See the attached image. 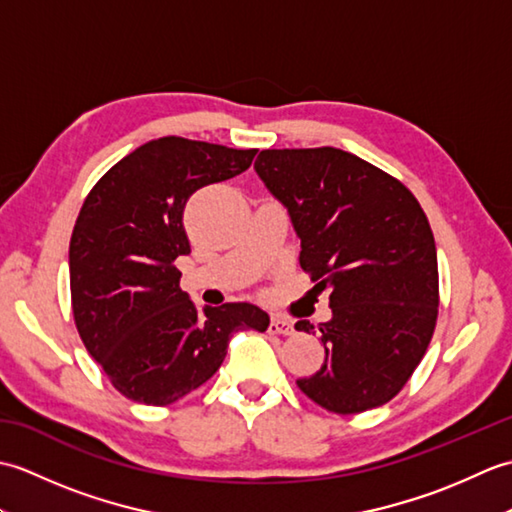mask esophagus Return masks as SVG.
<instances>
[{"mask_svg":"<svg viewBox=\"0 0 512 512\" xmlns=\"http://www.w3.org/2000/svg\"><path fill=\"white\" fill-rule=\"evenodd\" d=\"M268 332H270V334H284V336H290V334H295V325H292L290 319L279 317V314H275V317L270 319Z\"/></svg>","mask_w":512,"mask_h":512,"instance_id":"obj_1","label":"esophagus"}]
</instances>
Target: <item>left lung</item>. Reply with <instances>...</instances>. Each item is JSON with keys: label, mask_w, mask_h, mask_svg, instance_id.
Returning a JSON list of instances; mask_svg holds the SVG:
<instances>
[{"label": "left lung", "mask_w": 512, "mask_h": 512, "mask_svg": "<svg viewBox=\"0 0 512 512\" xmlns=\"http://www.w3.org/2000/svg\"><path fill=\"white\" fill-rule=\"evenodd\" d=\"M255 171L286 206L299 264L330 290L319 325L325 361L299 389L323 409L385 405L422 361L438 319V255L427 215L405 184L350 151L264 149ZM295 330L314 334L310 321Z\"/></svg>", "instance_id": "left-lung-1"}]
</instances>
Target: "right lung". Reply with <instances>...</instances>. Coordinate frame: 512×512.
<instances>
[{
	"label": "right lung",
	"instance_id": "obj_1",
	"mask_svg": "<svg viewBox=\"0 0 512 512\" xmlns=\"http://www.w3.org/2000/svg\"><path fill=\"white\" fill-rule=\"evenodd\" d=\"M255 154L180 136L149 140L85 198L70 239L74 323L123 396L171 405L220 369L233 332H266L270 317L253 303L195 308L173 264L191 253L184 204L239 176Z\"/></svg>",
	"mask_w": 512,
	"mask_h": 512
}]
</instances>
